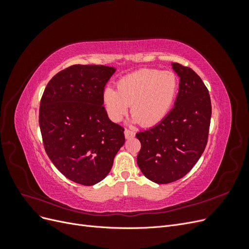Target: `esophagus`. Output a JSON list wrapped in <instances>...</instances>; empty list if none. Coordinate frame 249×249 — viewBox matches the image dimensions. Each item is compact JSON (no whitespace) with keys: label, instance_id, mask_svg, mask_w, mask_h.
<instances>
[{"label":"esophagus","instance_id":"esophagus-1","mask_svg":"<svg viewBox=\"0 0 249 249\" xmlns=\"http://www.w3.org/2000/svg\"><path fill=\"white\" fill-rule=\"evenodd\" d=\"M124 136L126 139H130V138H133L135 136V132L130 130V129H125L124 130Z\"/></svg>","mask_w":249,"mask_h":249}]
</instances>
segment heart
Returning a JSON list of instances; mask_svg holds the SVG:
<instances>
[{
    "mask_svg": "<svg viewBox=\"0 0 249 249\" xmlns=\"http://www.w3.org/2000/svg\"><path fill=\"white\" fill-rule=\"evenodd\" d=\"M178 90L176 73L142 69L120 78L116 90L105 88L103 104L113 122L123 120L132 105L131 112L135 120L142 126H153L168 115Z\"/></svg>",
    "mask_w": 249,
    "mask_h": 249,
    "instance_id": "b5f03b06",
    "label": "heart"
}]
</instances>
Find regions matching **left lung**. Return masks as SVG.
<instances>
[{
	"mask_svg": "<svg viewBox=\"0 0 249 249\" xmlns=\"http://www.w3.org/2000/svg\"><path fill=\"white\" fill-rule=\"evenodd\" d=\"M172 67L179 77L175 107L160 124L136 134L138 166L157 184L176 182L193 168L206 148L212 114L209 90L198 74L179 63Z\"/></svg>",
	"mask_w": 249,
	"mask_h": 249,
	"instance_id": "obj_1",
	"label": "left lung"
}]
</instances>
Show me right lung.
<instances>
[{
    "mask_svg": "<svg viewBox=\"0 0 249 249\" xmlns=\"http://www.w3.org/2000/svg\"><path fill=\"white\" fill-rule=\"evenodd\" d=\"M115 69L74 64L59 71L44 89L39 126L46 153L72 182L92 186L110 172L124 143V126L103 106L105 85Z\"/></svg>",
    "mask_w": 249,
    "mask_h": 249,
    "instance_id": "1",
    "label": "right lung"
}]
</instances>
